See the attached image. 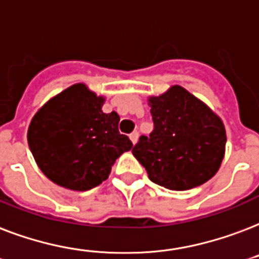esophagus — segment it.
<instances>
[{
    "instance_id": "1",
    "label": "esophagus",
    "mask_w": 259,
    "mask_h": 259,
    "mask_svg": "<svg viewBox=\"0 0 259 259\" xmlns=\"http://www.w3.org/2000/svg\"><path fill=\"white\" fill-rule=\"evenodd\" d=\"M130 140H132V143L133 144H136L138 141V132L137 130H136V132H133V133H130Z\"/></svg>"
}]
</instances>
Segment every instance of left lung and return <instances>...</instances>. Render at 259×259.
<instances>
[{"label": "left lung", "instance_id": "8db88e82", "mask_svg": "<svg viewBox=\"0 0 259 259\" xmlns=\"http://www.w3.org/2000/svg\"><path fill=\"white\" fill-rule=\"evenodd\" d=\"M149 106L153 130L132 151L149 179L169 190H189L209 181L226 151L222 119L179 85L149 98Z\"/></svg>", "mask_w": 259, "mask_h": 259}]
</instances>
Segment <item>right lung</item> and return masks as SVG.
Here are the masks:
<instances>
[{
  "label": "right lung",
  "instance_id": "obj_1",
  "mask_svg": "<svg viewBox=\"0 0 259 259\" xmlns=\"http://www.w3.org/2000/svg\"><path fill=\"white\" fill-rule=\"evenodd\" d=\"M104 98L74 84L50 99L28 127V145L50 181L85 191L106 181L114 161L133 148L119 133V115L102 111Z\"/></svg>",
  "mask_w": 259,
  "mask_h": 259
}]
</instances>
